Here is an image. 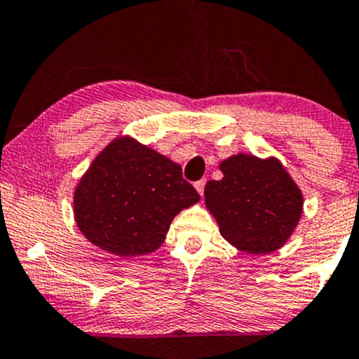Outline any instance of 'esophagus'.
I'll use <instances>...</instances> for the list:
<instances>
[{"mask_svg": "<svg viewBox=\"0 0 359 359\" xmlns=\"http://www.w3.org/2000/svg\"><path fill=\"white\" fill-rule=\"evenodd\" d=\"M194 187H196V191L201 194V196H203L204 194V187H205V179H201V180H197L196 184H194Z\"/></svg>", "mask_w": 359, "mask_h": 359, "instance_id": "esophagus-1", "label": "esophagus"}]
</instances>
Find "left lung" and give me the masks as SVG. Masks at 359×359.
Instances as JSON below:
<instances>
[{"instance_id":"1","label":"left lung","mask_w":359,"mask_h":359,"mask_svg":"<svg viewBox=\"0 0 359 359\" xmlns=\"http://www.w3.org/2000/svg\"><path fill=\"white\" fill-rule=\"evenodd\" d=\"M221 180L205 184V208L234 248L266 255L287 243L302 216L304 197L277 158L238 154L222 160Z\"/></svg>"}]
</instances>
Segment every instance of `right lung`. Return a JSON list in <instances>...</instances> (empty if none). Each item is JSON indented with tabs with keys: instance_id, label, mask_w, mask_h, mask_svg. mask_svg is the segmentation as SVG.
Masks as SVG:
<instances>
[{
	"instance_id": "1",
	"label": "right lung",
	"mask_w": 359,
	"mask_h": 359,
	"mask_svg": "<svg viewBox=\"0 0 359 359\" xmlns=\"http://www.w3.org/2000/svg\"><path fill=\"white\" fill-rule=\"evenodd\" d=\"M199 199L179 163L119 137L77 184L74 217L93 245L116 257H138L158 250L172 219Z\"/></svg>"
}]
</instances>
